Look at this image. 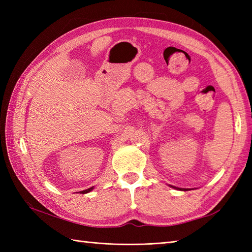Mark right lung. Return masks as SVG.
Here are the masks:
<instances>
[{
	"mask_svg": "<svg viewBox=\"0 0 252 252\" xmlns=\"http://www.w3.org/2000/svg\"><path fill=\"white\" fill-rule=\"evenodd\" d=\"M93 189V187H90V189H85V190H82V191H80L81 192V194H87V192H89V191H91Z\"/></svg>",
	"mask_w": 252,
	"mask_h": 252,
	"instance_id": "right-lung-1",
	"label": "right lung"
}]
</instances>
